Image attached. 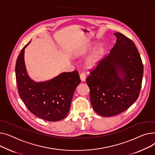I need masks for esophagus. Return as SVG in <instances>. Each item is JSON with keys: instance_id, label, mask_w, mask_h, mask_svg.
Segmentation results:
<instances>
[{"instance_id": "34e87169", "label": "esophagus", "mask_w": 155, "mask_h": 155, "mask_svg": "<svg viewBox=\"0 0 155 155\" xmlns=\"http://www.w3.org/2000/svg\"><path fill=\"white\" fill-rule=\"evenodd\" d=\"M80 79H81V81L82 82H84V81H86V74L84 73V72H82V73L80 74Z\"/></svg>"}]
</instances>
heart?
Masks as SVG:
<instances>
[{
    "instance_id": "1",
    "label": "heart",
    "mask_w": 155,
    "mask_h": 155,
    "mask_svg": "<svg viewBox=\"0 0 155 155\" xmlns=\"http://www.w3.org/2000/svg\"><path fill=\"white\" fill-rule=\"evenodd\" d=\"M95 45L96 43H93L92 44L89 45L88 46L82 50H80L76 53V56L77 58H82L86 56L87 54H88L91 51ZM105 51L106 50L104 45H99V46L86 59L84 62L85 67L87 69H92L97 67L99 64L101 62L104 56Z\"/></svg>"
}]
</instances>
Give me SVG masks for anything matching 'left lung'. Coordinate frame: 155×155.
<instances>
[{"label":"left lung","instance_id":"obj_1","mask_svg":"<svg viewBox=\"0 0 155 155\" xmlns=\"http://www.w3.org/2000/svg\"><path fill=\"white\" fill-rule=\"evenodd\" d=\"M114 34L116 44L86 79L94 110L105 117L121 113L135 102L143 76L142 61L134 42L121 33Z\"/></svg>","mask_w":155,"mask_h":155}]
</instances>
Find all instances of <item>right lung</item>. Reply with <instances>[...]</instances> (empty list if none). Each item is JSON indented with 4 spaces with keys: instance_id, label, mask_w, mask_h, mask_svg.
I'll list each match as a JSON object with an SVG mask.
<instances>
[{
    "instance_id": "obj_1",
    "label": "right lung",
    "mask_w": 155,
    "mask_h": 155,
    "mask_svg": "<svg viewBox=\"0 0 155 155\" xmlns=\"http://www.w3.org/2000/svg\"><path fill=\"white\" fill-rule=\"evenodd\" d=\"M21 50L15 66V76L22 101L34 115L48 121H58L68 114L72 97L81 80L77 71L62 72L45 81L36 82L26 69L24 53Z\"/></svg>"
}]
</instances>
